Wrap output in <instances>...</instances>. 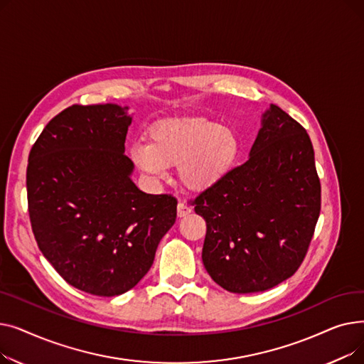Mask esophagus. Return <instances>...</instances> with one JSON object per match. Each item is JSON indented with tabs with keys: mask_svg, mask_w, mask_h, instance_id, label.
<instances>
[{
	"mask_svg": "<svg viewBox=\"0 0 364 364\" xmlns=\"http://www.w3.org/2000/svg\"><path fill=\"white\" fill-rule=\"evenodd\" d=\"M190 213H192V208H190L188 205H186L184 202H178V205H177V215L180 218L187 217Z\"/></svg>",
	"mask_w": 364,
	"mask_h": 364,
	"instance_id": "esophagus-1",
	"label": "esophagus"
}]
</instances>
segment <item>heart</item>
<instances>
[{
    "instance_id": "1",
    "label": "heart",
    "mask_w": 364,
    "mask_h": 364,
    "mask_svg": "<svg viewBox=\"0 0 364 364\" xmlns=\"http://www.w3.org/2000/svg\"><path fill=\"white\" fill-rule=\"evenodd\" d=\"M149 143L136 141L129 158L151 178H165L168 166H178L181 183L193 192L215 186L236 162V132L205 118H166L153 124Z\"/></svg>"
}]
</instances>
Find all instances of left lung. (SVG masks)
Masks as SVG:
<instances>
[{
    "mask_svg": "<svg viewBox=\"0 0 364 364\" xmlns=\"http://www.w3.org/2000/svg\"><path fill=\"white\" fill-rule=\"evenodd\" d=\"M320 192L307 131L272 105L250 159L192 202L206 221L208 274L233 294L264 292L289 279L313 239Z\"/></svg>",
    "mask_w": 364,
    "mask_h": 364,
    "instance_id": "8db88e82",
    "label": "left lung"
}]
</instances>
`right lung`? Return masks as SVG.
Wrapping results in <instances>:
<instances>
[{
  "instance_id": "right-lung-1",
  "label": "right lung",
  "mask_w": 364,
  "mask_h": 364,
  "mask_svg": "<svg viewBox=\"0 0 364 364\" xmlns=\"http://www.w3.org/2000/svg\"><path fill=\"white\" fill-rule=\"evenodd\" d=\"M132 118L118 105H73L29 153L28 206L38 247L73 288L97 296L132 289L174 225L177 199L132 183L125 151Z\"/></svg>"
}]
</instances>
